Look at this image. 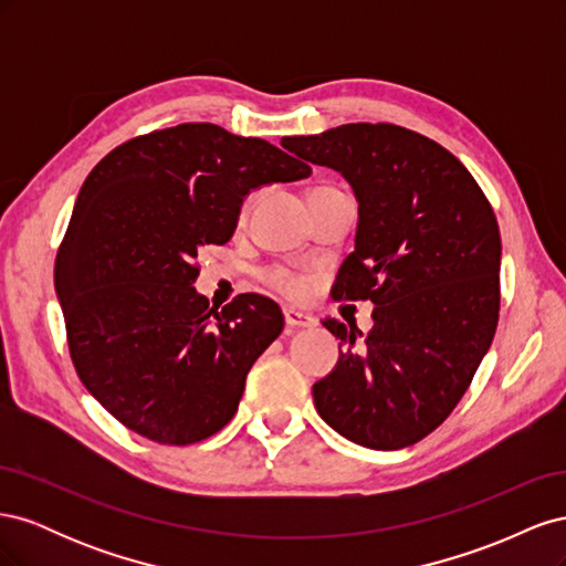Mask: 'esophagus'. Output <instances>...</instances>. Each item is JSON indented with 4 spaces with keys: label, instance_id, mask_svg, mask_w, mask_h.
<instances>
[{
    "label": "esophagus",
    "instance_id": "esophagus-1",
    "mask_svg": "<svg viewBox=\"0 0 566 566\" xmlns=\"http://www.w3.org/2000/svg\"><path fill=\"white\" fill-rule=\"evenodd\" d=\"M283 316H285V325L290 331H297V328H312V325L316 323L310 314H304L300 310H283Z\"/></svg>",
    "mask_w": 566,
    "mask_h": 566
}]
</instances>
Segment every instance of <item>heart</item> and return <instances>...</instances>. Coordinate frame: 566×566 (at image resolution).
<instances>
[{
    "label": "heart",
    "instance_id": "b5f03b06",
    "mask_svg": "<svg viewBox=\"0 0 566 566\" xmlns=\"http://www.w3.org/2000/svg\"><path fill=\"white\" fill-rule=\"evenodd\" d=\"M264 281L283 295H297L302 290V281L295 276L293 271H287L285 266H273V269L264 271Z\"/></svg>",
    "mask_w": 566,
    "mask_h": 566
}]
</instances>
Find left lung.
<instances>
[{
	"label": "left lung",
	"mask_w": 566,
	"mask_h": 566,
	"mask_svg": "<svg viewBox=\"0 0 566 566\" xmlns=\"http://www.w3.org/2000/svg\"><path fill=\"white\" fill-rule=\"evenodd\" d=\"M281 144L352 184L356 248L333 297L375 304L366 337L323 321L345 352L314 385L318 416L358 447L406 449L451 416L491 347L499 221L468 167L406 127L352 123Z\"/></svg>",
	"instance_id": "1"
}]
</instances>
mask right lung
Listing matches in <instances>:
<instances>
[{
  "label": "right lung",
  "mask_w": 566,
  "mask_h": 566,
  "mask_svg": "<svg viewBox=\"0 0 566 566\" xmlns=\"http://www.w3.org/2000/svg\"><path fill=\"white\" fill-rule=\"evenodd\" d=\"M312 167L264 139L184 123L119 144L84 179L54 283L82 385L132 432L167 447L217 434L283 331L279 304L196 293L202 245L233 235L243 198Z\"/></svg>",
  "instance_id": "add662e5"
}]
</instances>
